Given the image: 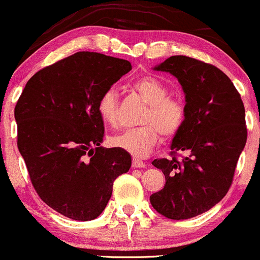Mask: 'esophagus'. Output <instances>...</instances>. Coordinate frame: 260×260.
Masks as SVG:
<instances>
[{"label":"esophagus","instance_id":"obj_1","mask_svg":"<svg viewBox=\"0 0 260 260\" xmlns=\"http://www.w3.org/2000/svg\"><path fill=\"white\" fill-rule=\"evenodd\" d=\"M146 166L145 162H142L141 160H138V158H134L133 160V167H136V169H144Z\"/></svg>","mask_w":260,"mask_h":260}]
</instances>
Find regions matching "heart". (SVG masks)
Segmentation results:
<instances>
[{"instance_id":"heart-1","label":"heart","mask_w":260,"mask_h":260,"mask_svg":"<svg viewBox=\"0 0 260 260\" xmlns=\"http://www.w3.org/2000/svg\"><path fill=\"white\" fill-rule=\"evenodd\" d=\"M133 88L149 104L141 118L144 125L116 134L110 142L135 157H145L157 144L160 134L165 139H172L180 133L186 120V108L181 100L169 98V88L153 77L140 78ZM96 109L104 124H118V95L113 89L102 94Z\"/></svg>"}]
</instances>
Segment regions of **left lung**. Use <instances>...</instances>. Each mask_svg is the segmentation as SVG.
<instances>
[{"label":"left lung","mask_w":260,"mask_h":260,"mask_svg":"<svg viewBox=\"0 0 260 260\" xmlns=\"http://www.w3.org/2000/svg\"><path fill=\"white\" fill-rule=\"evenodd\" d=\"M155 71L175 75L186 94V120L175 136L171 158L152 165L166 185L150 196L152 207L170 219H187L219 202L233 182L247 142L241 94L217 67L186 55H172ZM178 152L189 155L177 158Z\"/></svg>","instance_id":"left-lung-1"}]
</instances>
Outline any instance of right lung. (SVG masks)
I'll use <instances>...</instances> for the list:
<instances>
[{
    "mask_svg": "<svg viewBox=\"0 0 260 260\" xmlns=\"http://www.w3.org/2000/svg\"><path fill=\"white\" fill-rule=\"evenodd\" d=\"M130 71L127 60L78 52L38 71L16 104L17 146L30 182L44 203L68 218H96L115 178L129 171V152L100 146L104 122L96 105Z\"/></svg>",
    "mask_w": 260,
    "mask_h": 260,
    "instance_id": "1",
    "label": "right lung"
}]
</instances>
